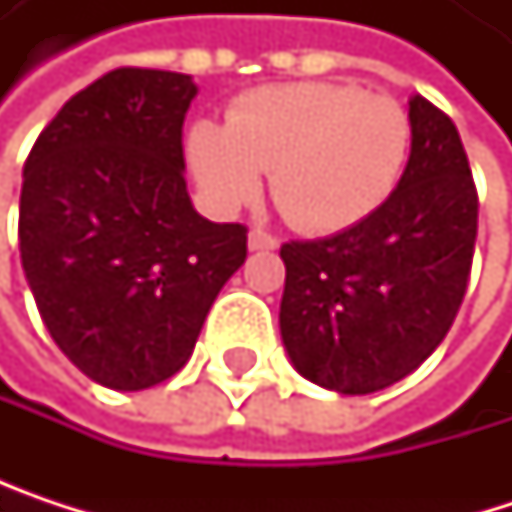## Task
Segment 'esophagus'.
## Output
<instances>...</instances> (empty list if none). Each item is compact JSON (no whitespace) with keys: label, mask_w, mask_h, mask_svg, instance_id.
<instances>
[{"label":"esophagus","mask_w":512,"mask_h":512,"mask_svg":"<svg viewBox=\"0 0 512 512\" xmlns=\"http://www.w3.org/2000/svg\"><path fill=\"white\" fill-rule=\"evenodd\" d=\"M275 246H278V240H275L272 234L260 231V228H255V231L249 234V249H252V252H269V249H275Z\"/></svg>","instance_id":"obj_1"}]
</instances>
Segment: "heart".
Listing matches in <instances>:
<instances>
[{
	"label": "heart",
	"instance_id": "b5f03b06",
	"mask_svg": "<svg viewBox=\"0 0 512 512\" xmlns=\"http://www.w3.org/2000/svg\"><path fill=\"white\" fill-rule=\"evenodd\" d=\"M412 145V121L388 94L344 82H290L243 94L228 124L198 121L189 162L204 195L237 210L269 192L281 216L308 234L367 219L394 192Z\"/></svg>",
	"mask_w": 512,
	"mask_h": 512
}]
</instances>
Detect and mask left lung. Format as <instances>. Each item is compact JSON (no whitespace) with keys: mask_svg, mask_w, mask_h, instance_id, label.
I'll list each match as a JSON object with an SVG mask.
<instances>
[{"mask_svg":"<svg viewBox=\"0 0 512 512\" xmlns=\"http://www.w3.org/2000/svg\"><path fill=\"white\" fill-rule=\"evenodd\" d=\"M397 189L353 228L281 246V341L293 367L338 394L409 376L448 335L468 287L477 189L454 121L415 94Z\"/></svg>","mask_w":512,"mask_h":512,"instance_id":"8db88e82","label":"left lung"}]
</instances>
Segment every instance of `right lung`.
I'll list each match as a JSON object with an SVG mask.
<instances>
[{
	"label": "right lung",
	"mask_w": 512,
	"mask_h": 512,
	"mask_svg": "<svg viewBox=\"0 0 512 512\" xmlns=\"http://www.w3.org/2000/svg\"><path fill=\"white\" fill-rule=\"evenodd\" d=\"M195 94L186 73L109 70L58 109L23 165L20 257L41 320L115 391L174 376L246 260V225L198 216L186 192Z\"/></svg>",
	"instance_id": "1"
}]
</instances>
